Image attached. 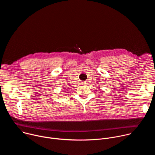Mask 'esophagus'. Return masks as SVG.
Instances as JSON below:
<instances>
[{
  "mask_svg": "<svg viewBox=\"0 0 155 155\" xmlns=\"http://www.w3.org/2000/svg\"><path fill=\"white\" fill-rule=\"evenodd\" d=\"M86 83V82H82V83H81V84H85Z\"/></svg>",
  "mask_w": 155,
  "mask_h": 155,
  "instance_id": "1",
  "label": "esophagus"
}]
</instances>
